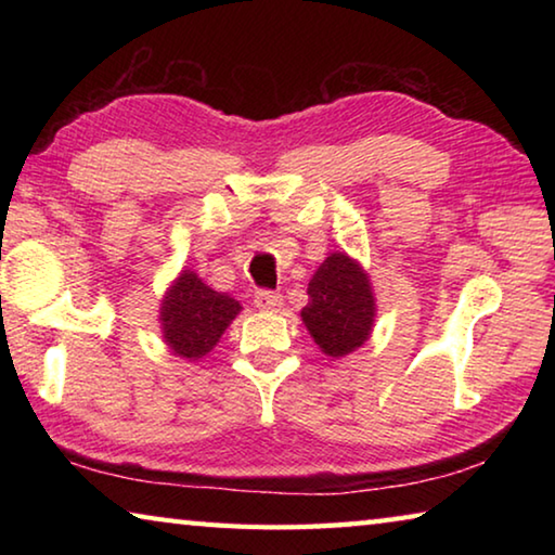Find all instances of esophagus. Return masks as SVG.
I'll use <instances>...</instances> for the list:
<instances>
[{
    "label": "esophagus",
    "instance_id": "obj_1",
    "mask_svg": "<svg viewBox=\"0 0 555 555\" xmlns=\"http://www.w3.org/2000/svg\"><path fill=\"white\" fill-rule=\"evenodd\" d=\"M255 306L259 308V311H279V308L284 306V296L276 294V291L261 288L255 294Z\"/></svg>",
    "mask_w": 555,
    "mask_h": 555
}]
</instances>
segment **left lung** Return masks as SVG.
<instances>
[{"label":"left lung","instance_id":"1","mask_svg":"<svg viewBox=\"0 0 555 555\" xmlns=\"http://www.w3.org/2000/svg\"><path fill=\"white\" fill-rule=\"evenodd\" d=\"M377 304L370 276L345 251H333L308 284L300 318L327 357H345L370 340Z\"/></svg>","mask_w":555,"mask_h":555}]
</instances>
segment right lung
<instances>
[{"label":"right lung","mask_w":555,"mask_h":555,"mask_svg":"<svg viewBox=\"0 0 555 555\" xmlns=\"http://www.w3.org/2000/svg\"><path fill=\"white\" fill-rule=\"evenodd\" d=\"M242 311L240 300L218 294L191 269L181 271L173 286L162 300V333L164 343L183 360H201Z\"/></svg>","instance_id":"obj_1"}]
</instances>
